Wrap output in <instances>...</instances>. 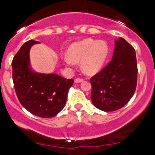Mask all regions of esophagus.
<instances>
[{"mask_svg":"<svg viewBox=\"0 0 155 155\" xmlns=\"http://www.w3.org/2000/svg\"><path fill=\"white\" fill-rule=\"evenodd\" d=\"M83 82V79H80V78H77V79H75V82L76 83H80V82Z\"/></svg>","mask_w":155,"mask_h":155,"instance_id":"esophagus-1","label":"esophagus"}]
</instances>
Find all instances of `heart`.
Segmentation results:
<instances>
[{
  "instance_id": "heart-1",
  "label": "heart",
  "mask_w": 155,
  "mask_h": 155,
  "mask_svg": "<svg viewBox=\"0 0 155 155\" xmlns=\"http://www.w3.org/2000/svg\"><path fill=\"white\" fill-rule=\"evenodd\" d=\"M67 55L64 57V63L72 67L75 63L81 62V70L87 75H94L103 68L109 54V46L103 40L85 39L73 43Z\"/></svg>"
}]
</instances>
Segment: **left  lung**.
<instances>
[{
    "mask_svg": "<svg viewBox=\"0 0 155 155\" xmlns=\"http://www.w3.org/2000/svg\"><path fill=\"white\" fill-rule=\"evenodd\" d=\"M137 83L135 49L120 37L115 40L112 61L91 78V99L95 107L104 112L118 110L131 99Z\"/></svg>",
    "mask_w": 155,
    "mask_h": 155,
    "instance_id": "8db88e82",
    "label": "left lung"
}]
</instances>
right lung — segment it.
Segmentation results:
<instances>
[{"mask_svg": "<svg viewBox=\"0 0 155 155\" xmlns=\"http://www.w3.org/2000/svg\"><path fill=\"white\" fill-rule=\"evenodd\" d=\"M40 42L31 40L22 45L12 61V80L18 101L33 115L51 118L62 110L66 104L73 79L54 73L34 71L30 62V49Z\"/></svg>", "mask_w": 155, "mask_h": 155, "instance_id": "obj_1", "label": "right lung"}]
</instances>
